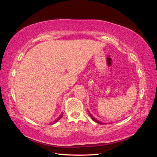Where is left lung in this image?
I'll return each mask as SVG.
<instances>
[{
	"instance_id": "obj_1",
	"label": "left lung",
	"mask_w": 157,
	"mask_h": 157,
	"mask_svg": "<svg viewBox=\"0 0 157 157\" xmlns=\"http://www.w3.org/2000/svg\"><path fill=\"white\" fill-rule=\"evenodd\" d=\"M88 113H89V115H90V116L91 117V118H92V119L94 121V122H97V123H98V124H103V123L102 122H101L100 121H99L98 120H97L96 118H95L92 115V114L90 113L89 111H88Z\"/></svg>"
}]
</instances>
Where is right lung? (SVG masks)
<instances>
[{"label": "right lung", "mask_w": 157, "mask_h": 157, "mask_svg": "<svg viewBox=\"0 0 157 157\" xmlns=\"http://www.w3.org/2000/svg\"><path fill=\"white\" fill-rule=\"evenodd\" d=\"M63 117V113L61 114V115H60L59 116V117H58V118H56V120L54 122H52V124H55V123L58 122V121L60 119V118H61V117Z\"/></svg>", "instance_id": "right-lung-1"}]
</instances>
